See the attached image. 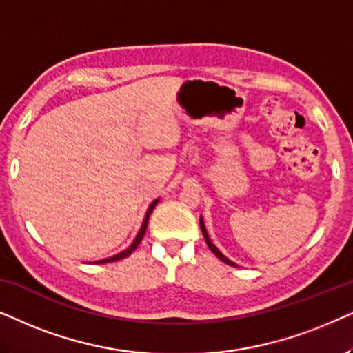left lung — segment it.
Wrapping results in <instances>:
<instances>
[{
    "mask_svg": "<svg viewBox=\"0 0 353 353\" xmlns=\"http://www.w3.org/2000/svg\"><path fill=\"white\" fill-rule=\"evenodd\" d=\"M200 228H201V232H203V237H205V241H206V243H208L210 250H211V252H213V253H214V255H216V256H218L221 261H223V263H225V265H229V266H237V265H236V263H234V261H231V260H229V258H225V256L223 255V253H221V252L218 250V248H216V245H214V243L210 241V237H208V232H206V228H205V223H203V219H201V218H200Z\"/></svg>",
    "mask_w": 353,
    "mask_h": 353,
    "instance_id": "obj_1",
    "label": "left lung"
}]
</instances>
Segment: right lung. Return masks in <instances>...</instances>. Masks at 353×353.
Returning a JSON list of instances; mask_svg holds the SVG:
<instances>
[{
	"label": "right lung",
	"instance_id": "obj_1",
	"mask_svg": "<svg viewBox=\"0 0 353 353\" xmlns=\"http://www.w3.org/2000/svg\"><path fill=\"white\" fill-rule=\"evenodd\" d=\"M159 200H154L152 205L148 206V211H147V214H145V219H143V224H142V228H140V231H139V234H137V237H135V241L130 243V247L129 248H125L124 252H121V253H117V255H114V256H110V258H105V260H100V261H95L97 265H103V263H111V261H117V260H122V258H125V256H129L130 253H132L135 248L139 247V243L142 242V239H143V236H145V231H147V225H148V218H150V214H152V211L154 210V206H157V203H158Z\"/></svg>",
	"mask_w": 353,
	"mask_h": 353
}]
</instances>
